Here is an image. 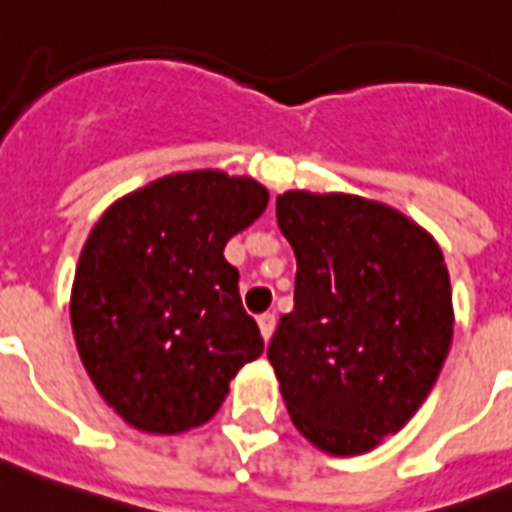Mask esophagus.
Listing matches in <instances>:
<instances>
[{
	"label": "esophagus",
	"instance_id": "obj_1",
	"mask_svg": "<svg viewBox=\"0 0 512 512\" xmlns=\"http://www.w3.org/2000/svg\"><path fill=\"white\" fill-rule=\"evenodd\" d=\"M274 327H277V316L272 314V311H266V314L259 316V329H261V337H264L266 342H269V337H272Z\"/></svg>",
	"mask_w": 512,
	"mask_h": 512
}]
</instances>
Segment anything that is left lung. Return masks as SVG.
Instances as JSON below:
<instances>
[{"instance_id":"8db88e82","label":"left lung","mask_w":512,"mask_h":512,"mask_svg":"<svg viewBox=\"0 0 512 512\" xmlns=\"http://www.w3.org/2000/svg\"><path fill=\"white\" fill-rule=\"evenodd\" d=\"M293 246L295 308L266 356L295 429L332 455L395 434L437 382L453 342L442 251L411 219L361 196H277Z\"/></svg>"}]
</instances>
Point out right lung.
Segmentation results:
<instances>
[{"mask_svg":"<svg viewBox=\"0 0 512 512\" xmlns=\"http://www.w3.org/2000/svg\"><path fill=\"white\" fill-rule=\"evenodd\" d=\"M266 201L251 177L180 172L120 198L88 235L70 301L75 342L101 398L135 429L206 424L240 366L261 356L225 246Z\"/></svg>","mask_w":512,"mask_h":512,"instance_id":"right-lung-1","label":"right lung"}]
</instances>
